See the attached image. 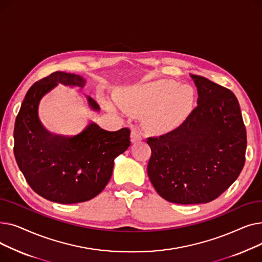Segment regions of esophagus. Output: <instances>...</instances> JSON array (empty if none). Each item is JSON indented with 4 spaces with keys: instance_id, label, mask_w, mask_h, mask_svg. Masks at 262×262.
<instances>
[{
    "instance_id": "34e87169",
    "label": "esophagus",
    "mask_w": 262,
    "mask_h": 262,
    "mask_svg": "<svg viewBox=\"0 0 262 262\" xmlns=\"http://www.w3.org/2000/svg\"><path fill=\"white\" fill-rule=\"evenodd\" d=\"M130 137H132V142H134V143L141 141L142 140V132L138 127H135L132 130Z\"/></svg>"
}]
</instances>
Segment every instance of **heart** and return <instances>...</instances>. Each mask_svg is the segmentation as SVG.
I'll list each match as a JSON object with an SVG mask.
<instances>
[{
    "label": "heart",
    "mask_w": 262,
    "mask_h": 262,
    "mask_svg": "<svg viewBox=\"0 0 262 262\" xmlns=\"http://www.w3.org/2000/svg\"><path fill=\"white\" fill-rule=\"evenodd\" d=\"M193 103V90L171 79H159L135 87L119 100L120 106L128 113L149 114L150 127L160 132L182 122Z\"/></svg>",
    "instance_id": "heart-1"
}]
</instances>
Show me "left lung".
<instances>
[{
  "mask_svg": "<svg viewBox=\"0 0 262 262\" xmlns=\"http://www.w3.org/2000/svg\"><path fill=\"white\" fill-rule=\"evenodd\" d=\"M198 106L180 126L148 137L147 174L157 193L171 203H209L240 175L246 128L239 102L229 89L199 75Z\"/></svg>",
  "mask_w": 262,
  "mask_h": 262,
  "instance_id": "left-lung-1",
  "label": "left lung"
}]
</instances>
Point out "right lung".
Masks as SVG:
<instances>
[{"instance_id":"1","label":"right lung","mask_w":262,"mask_h":262,"mask_svg":"<svg viewBox=\"0 0 262 262\" xmlns=\"http://www.w3.org/2000/svg\"><path fill=\"white\" fill-rule=\"evenodd\" d=\"M58 82L80 86V76L54 72L27 91L16 118L13 153L27 184L37 194L59 204L87 202L104 190L112 177L115 159L130 145V129L108 132L92 123L68 138L49 133L37 116L38 103ZM94 109H100L88 98Z\"/></svg>"}]
</instances>
